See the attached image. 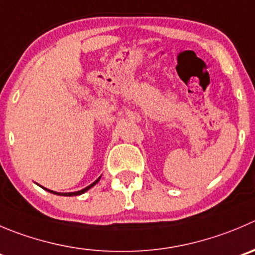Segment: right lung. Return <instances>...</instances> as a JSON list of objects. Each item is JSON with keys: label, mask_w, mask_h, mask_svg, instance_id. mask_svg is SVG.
<instances>
[{"label": "right lung", "mask_w": 255, "mask_h": 255, "mask_svg": "<svg viewBox=\"0 0 255 255\" xmlns=\"http://www.w3.org/2000/svg\"><path fill=\"white\" fill-rule=\"evenodd\" d=\"M100 180V178L98 179V180L96 181H94L93 184H91V185H89V186H86V188L85 189H82V190H80V191H74V193H56V191H52V190H48V189H46V190L47 191H50V193H53V194H57V195H64V196H72V195H80V194H82V193H85V191H87L89 190L90 188H93L94 185H95L96 183H98V181ZM45 189V188H43Z\"/></svg>", "instance_id": "right-lung-1"}]
</instances>
